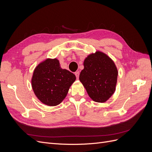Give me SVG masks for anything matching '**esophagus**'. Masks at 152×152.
<instances>
[{"label": "esophagus", "instance_id": "1", "mask_svg": "<svg viewBox=\"0 0 152 152\" xmlns=\"http://www.w3.org/2000/svg\"><path fill=\"white\" fill-rule=\"evenodd\" d=\"M75 75L76 77H77V79H79V72H76L75 73Z\"/></svg>", "mask_w": 152, "mask_h": 152}]
</instances>
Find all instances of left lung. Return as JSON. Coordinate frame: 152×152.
<instances>
[{"label":"left lung","mask_w":152,"mask_h":152,"mask_svg":"<svg viewBox=\"0 0 152 152\" xmlns=\"http://www.w3.org/2000/svg\"><path fill=\"white\" fill-rule=\"evenodd\" d=\"M84 69L79 80L94 102L104 103L114 94L118 70L115 64L107 54L97 50L84 61Z\"/></svg>","instance_id":"obj_1"}]
</instances>
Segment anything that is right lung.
I'll list each match as a JSON object with an SVG mask.
<instances>
[{"label":"right lung","instance_id":"1","mask_svg":"<svg viewBox=\"0 0 152 152\" xmlns=\"http://www.w3.org/2000/svg\"><path fill=\"white\" fill-rule=\"evenodd\" d=\"M76 80L73 73L62 69L56 58H47L37 66L31 78V87L41 102L50 107L60 104Z\"/></svg>","mask_w":152,"mask_h":152}]
</instances>
